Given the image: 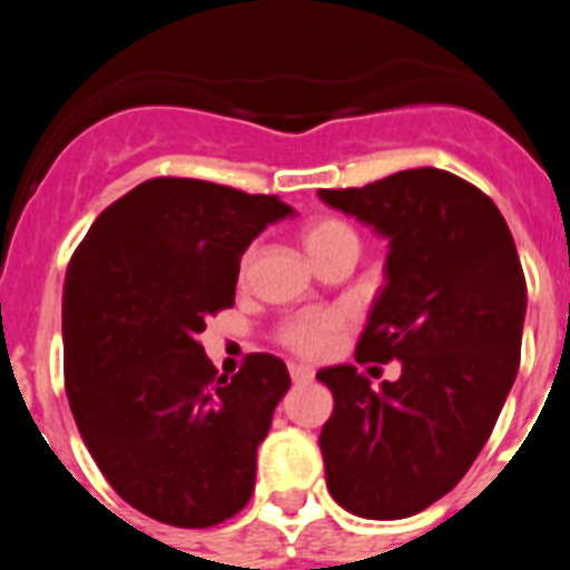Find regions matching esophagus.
I'll use <instances>...</instances> for the list:
<instances>
[{
	"label": "esophagus",
	"mask_w": 570,
	"mask_h": 570,
	"mask_svg": "<svg viewBox=\"0 0 570 570\" xmlns=\"http://www.w3.org/2000/svg\"><path fill=\"white\" fill-rule=\"evenodd\" d=\"M288 371H291V380L294 382H308L311 376H314V367L302 365V362H291Z\"/></svg>",
	"instance_id": "esophagus-1"
}]
</instances>
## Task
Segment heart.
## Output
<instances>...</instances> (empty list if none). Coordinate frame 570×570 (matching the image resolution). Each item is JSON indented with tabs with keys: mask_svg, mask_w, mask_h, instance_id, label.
Returning a JSON list of instances; mask_svg holds the SVG:
<instances>
[{
	"mask_svg": "<svg viewBox=\"0 0 570 570\" xmlns=\"http://www.w3.org/2000/svg\"><path fill=\"white\" fill-rule=\"evenodd\" d=\"M336 239H356V234L340 219H316V223L305 225V230H302V242H305L311 259L328 245H334ZM245 265H248V259L242 262V271H245ZM351 322H354V311L345 308V305L305 308L282 322L279 331H276V340L294 354L322 360V356L334 354Z\"/></svg>",
	"mask_w": 570,
	"mask_h": 570,
	"instance_id": "obj_1",
	"label": "heart"
}]
</instances>
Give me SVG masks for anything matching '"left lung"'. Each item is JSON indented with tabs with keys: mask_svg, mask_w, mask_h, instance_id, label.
<instances>
[{
	"mask_svg": "<svg viewBox=\"0 0 570 570\" xmlns=\"http://www.w3.org/2000/svg\"><path fill=\"white\" fill-rule=\"evenodd\" d=\"M320 199L387 236V282L356 362L402 365L380 391L354 365L316 374L334 394L325 480L345 511L402 520L445 497L491 436L520 367L525 274L500 208L448 170H400Z\"/></svg>",
	"mask_w": 570,
	"mask_h": 570,
	"instance_id": "1",
	"label": "left lung"
}]
</instances>
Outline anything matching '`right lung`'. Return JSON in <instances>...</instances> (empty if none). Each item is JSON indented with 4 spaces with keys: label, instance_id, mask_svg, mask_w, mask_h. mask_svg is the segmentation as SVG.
Returning <instances> with one entry per match:
<instances>
[{
    "label": "right lung",
    "instance_id": "1",
    "mask_svg": "<svg viewBox=\"0 0 570 570\" xmlns=\"http://www.w3.org/2000/svg\"><path fill=\"white\" fill-rule=\"evenodd\" d=\"M288 214L279 196L156 176L108 205L70 256V411L110 488L150 520L219 525L254 493L288 367L248 354L216 376L199 334L234 305L245 248Z\"/></svg>",
    "mask_w": 570,
    "mask_h": 570
}]
</instances>
